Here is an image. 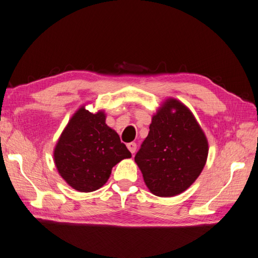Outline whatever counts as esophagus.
Masks as SVG:
<instances>
[{
    "label": "esophagus",
    "instance_id": "34e87169",
    "mask_svg": "<svg viewBox=\"0 0 258 258\" xmlns=\"http://www.w3.org/2000/svg\"><path fill=\"white\" fill-rule=\"evenodd\" d=\"M127 148H128V150L132 153H135L136 148H137V145H136V143H130V144H127Z\"/></svg>",
    "mask_w": 258,
    "mask_h": 258
}]
</instances>
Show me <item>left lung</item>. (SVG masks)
I'll return each mask as SVG.
<instances>
[{"mask_svg": "<svg viewBox=\"0 0 258 258\" xmlns=\"http://www.w3.org/2000/svg\"><path fill=\"white\" fill-rule=\"evenodd\" d=\"M149 130L135 156L146 185L158 197L179 195L203 170L207 137L190 110L172 98L153 115Z\"/></svg>", "mask_w": 258, "mask_h": 258, "instance_id": "left-lung-1", "label": "left lung"}]
</instances>
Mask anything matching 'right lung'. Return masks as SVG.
<instances>
[{"label": "right lung", "instance_id": "1", "mask_svg": "<svg viewBox=\"0 0 258 258\" xmlns=\"http://www.w3.org/2000/svg\"><path fill=\"white\" fill-rule=\"evenodd\" d=\"M131 157L119 135L106 124L105 113L94 114L84 107L71 117L54 151L60 176L81 192H92L104 186L112 167Z\"/></svg>", "mask_w": 258, "mask_h": 258}]
</instances>
